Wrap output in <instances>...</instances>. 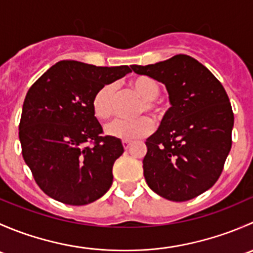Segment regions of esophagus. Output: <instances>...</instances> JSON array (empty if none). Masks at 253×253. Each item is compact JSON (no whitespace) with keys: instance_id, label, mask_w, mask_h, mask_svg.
I'll return each instance as SVG.
<instances>
[{"instance_id":"1","label":"esophagus","mask_w":253,"mask_h":253,"mask_svg":"<svg viewBox=\"0 0 253 253\" xmlns=\"http://www.w3.org/2000/svg\"><path fill=\"white\" fill-rule=\"evenodd\" d=\"M122 145H124L125 149H128L129 147H131V141H122Z\"/></svg>"}]
</instances>
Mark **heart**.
Segmentation results:
<instances>
[{
	"mask_svg": "<svg viewBox=\"0 0 253 253\" xmlns=\"http://www.w3.org/2000/svg\"><path fill=\"white\" fill-rule=\"evenodd\" d=\"M129 84L132 89L143 98V104H141L137 114L143 115L149 111L154 115H160L162 104L157 99L160 94L159 83L147 76H138L132 79ZM115 95H116V86L112 83L105 84L94 94L91 108L96 119L104 121L111 116L114 111ZM153 129H154V122L147 116L132 120L116 119L105 126V132L108 136L122 141L142 138L152 133Z\"/></svg>",
	"mask_w": 253,
	"mask_h": 253,
	"instance_id": "obj_1",
	"label": "heart"
}]
</instances>
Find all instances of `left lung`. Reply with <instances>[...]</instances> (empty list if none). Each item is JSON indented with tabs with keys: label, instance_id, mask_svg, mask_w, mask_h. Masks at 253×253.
I'll return each mask as SVG.
<instances>
[{
	"label": "left lung",
	"instance_id": "8db88e82",
	"mask_svg": "<svg viewBox=\"0 0 253 253\" xmlns=\"http://www.w3.org/2000/svg\"><path fill=\"white\" fill-rule=\"evenodd\" d=\"M131 68L165 84L171 104L145 142V181L167 200H192L218 181L231 149L234 112L228 94L208 68L187 55Z\"/></svg>",
	"mask_w": 253,
	"mask_h": 253
}]
</instances>
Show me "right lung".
<instances>
[{
	"mask_svg": "<svg viewBox=\"0 0 253 253\" xmlns=\"http://www.w3.org/2000/svg\"><path fill=\"white\" fill-rule=\"evenodd\" d=\"M128 72V66L96 67L60 61L29 88L19 141L25 164L48 197L84 206L111 187L112 167L124 147L120 139L101 136L103 127L94 116L91 100L101 86Z\"/></svg>",
	"mask_w": 253,
	"mask_h": 253,
	"instance_id": "right-lung-1",
	"label": "right lung"
}]
</instances>
